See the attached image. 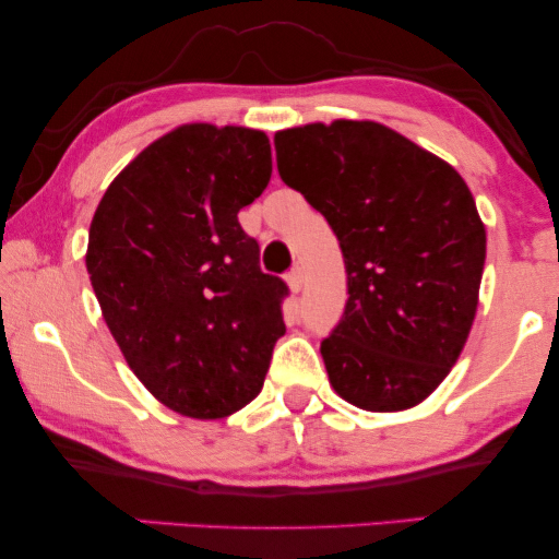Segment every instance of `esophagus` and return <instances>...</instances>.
<instances>
[{
    "instance_id": "obj_1",
    "label": "esophagus",
    "mask_w": 559,
    "mask_h": 559,
    "mask_svg": "<svg viewBox=\"0 0 559 559\" xmlns=\"http://www.w3.org/2000/svg\"><path fill=\"white\" fill-rule=\"evenodd\" d=\"M285 280H287V285H289V289H293V293H300L302 285H305V274H302L300 266H293V270L287 272Z\"/></svg>"
}]
</instances>
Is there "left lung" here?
<instances>
[{
	"mask_svg": "<svg viewBox=\"0 0 559 559\" xmlns=\"http://www.w3.org/2000/svg\"><path fill=\"white\" fill-rule=\"evenodd\" d=\"M280 178L338 236L348 300L320 343L328 379L369 412L427 400L468 341L486 228L445 159L377 121L274 134Z\"/></svg>",
	"mask_w": 559,
	"mask_h": 559,
	"instance_id": "8db88e82",
	"label": "left lung"
}]
</instances>
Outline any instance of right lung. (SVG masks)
<instances>
[{
	"label": "right lung",
	"instance_id": "add662e5",
	"mask_svg": "<svg viewBox=\"0 0 559 559\" xmlns=\"http://www.w3.org/2000/svg\"><path fill=\"white\" fill-rule=\"evenodd\" d=\"M272 178L247 127L186 124L121 170L88 228L86 270L129 369L173 412L218 419L262 392L287 285L239 211Z\"/></svg>",
	"mask_w": 559,
	"mask_h": 559
}]
</instances>
